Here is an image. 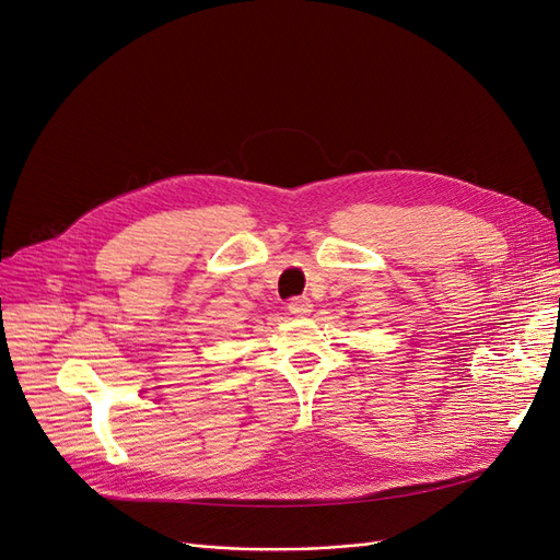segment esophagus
Returning <instances> with one entry per match:
<instances>
[{"label": "esophagus", "mask_w": 560, "mask_h": 560, "mask_svg": "<svg viewBox=\"0 0 560 560\" xmlns=\"http://www.w3.org/2000/svg\"><path fill=\"white\" fill-rule=\"evenodd\" d=\"M287 308H290L292 315L303 317L313 311V303L308 296H294V299H290V303H287Z\"/></svg>", "instance_id": "esophagus-1"}]
</instances>
